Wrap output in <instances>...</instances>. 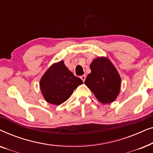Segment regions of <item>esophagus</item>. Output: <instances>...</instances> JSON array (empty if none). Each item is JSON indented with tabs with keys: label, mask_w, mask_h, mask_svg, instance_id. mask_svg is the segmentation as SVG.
Masks as SVG:
<instances>
[{
	"label": "esophagus",
	"mask_w": 153,
	"mask_h": 153,
	"mask_svg": "<svg viewBox=\"0 0 153 153\" xmlns=\"http://www.w3.org/2000/svg\"><path fill=\"white\" fill-rule=\"evenodd\" d=\"M85 77H86V76H85V75H82V76H81V79H82V81H83V82H84L85 80Z\"/></svg>",
	"instance_id": "obj_1"
}]
</instances>
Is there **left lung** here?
<instances>
[{
	"label": "left lung",
	"instance_id": "8db88e82",
	"mask_svg": "<svg viewBox=\"0 0 153 153\" xmlns=\"http://www.w3.org/2000/svg\"><path fill=\"white\" fill-rule=\"evenodd\" d=\"M91 70L85 84L100 102L111 103L116 99L120 88L121 79L116 69L109 60L101 57L92 62Z\"/></svg>",
	"mask_w": 153,
	"mask_h": 153
}]
</instances>
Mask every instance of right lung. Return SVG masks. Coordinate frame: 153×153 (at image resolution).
Returning <instances> with one entry per match:
<instances>
[{"label":"right lung","mask_w":153,"mask_h":153,"mask_svg":"<svg viewBox=\"0 0 153 153\" xmlns=\"http://www.w3.org/2000/svg\"><path fill=\"white\" fill-rule=\"evenodd\" d=\"M83 81L75 76L60 61L52 65L40 80V89L46 101L59 105L65 102Z\"/></svg>","instance_id":"right-lung-1"}]
</instances>
